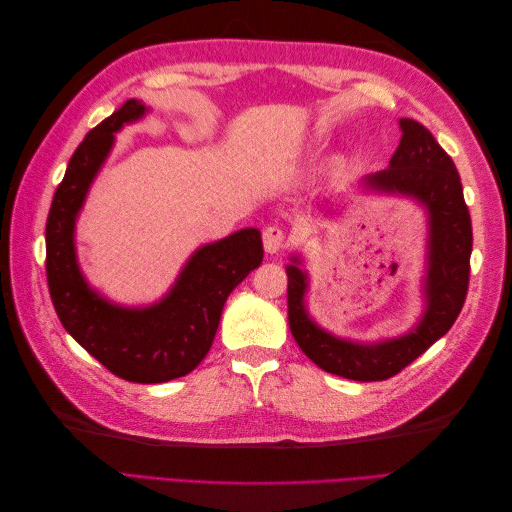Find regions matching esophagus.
Wrapping results in <instances>:
<instances>
[{"mask_svg": "<svg viewBox=\"0 0 512 512\" xmlns=\"http://www.w3.org/2000/svg\"><path fill=\"white\" fill-rule=\"evenodd\" d=\"M286 232L280 226H267L262 230V243H265V250L269 254H277L284 247Z\"/></svg>", "mask_w": 512, "mask_h": 512, "instance_id": "1", "label": "esophagus"}]
</instances>
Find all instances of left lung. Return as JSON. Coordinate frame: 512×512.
<instances>
[{
    "label": "left lung",
    "mask_w": 512,
    "mask_h": 512,
    "mask_svg": "<svg viewBox=\"0 0 512 512\" xmlns=\"http://www.w3.org/2000/svg\"><path fill=\"white\" fill-rule=\"evenodd\" d=\"M401 141L389 168L367 175V190L399 194L427 211L425 312L410 333L363 344L318 327L305 305L307 273L292 256L288 273V324L294 342L320 369L359 382L386 380L418 359L453 327L470 282L472 222L457 168L433 134L414 119H399Z\"/></svg>",
    "instance_id": "1"
}]
</instances>
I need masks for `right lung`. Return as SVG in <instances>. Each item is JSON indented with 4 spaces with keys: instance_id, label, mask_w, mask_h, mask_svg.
Segmentation results:
<instances>
[{
    "instance_id": "right-lung-1",
    "label": "right lung",
    "mask_w": 512,
    "mask_h": 512,
    "mask_svg": "<svg viewBox=\"0 0 512 512\" xmlns=\"http://www.w3.org/2000/svg\"><path fill=\"white\" fill-rule=\"evenodd\" d=\"M147 113L128 100L106 117L68 162L46 220V282L64 329L111 374L138 384L181 378L205 359L228 294L262 262L258 228H243L190 256L164 299L123 307L91 288L76 260L74 228L115 134Z\"/></svg>"
}]
</instances>
